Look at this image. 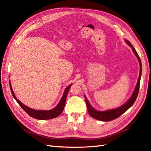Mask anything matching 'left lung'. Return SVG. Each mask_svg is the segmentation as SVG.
I'll list each match as a JSON object with an SVG mask.
<instances>
[{
    "instance_id": "obj_1",
    "label": "left lung",
    "mask_w": 151,
    "mask_h": 151,
    "mask_svg": "<svg viewBox=\"0 0 151 151\" xmlns=\"http://www.w3.org/2000/svg\"><path fill=\"white\" fill-rule=\"evenodd\" d=\"M126 42L132 48V50H133V52L135 53L136 57H137L138 60L139 61V63H140V74H139V77L138 79L137 83L135 89L134 90V92L129 101H128L125 104L122 105V106L118 108H116V109H109V110H107L105 111H98L95 110V109L91 106V104H89L88 100L87 99L86 97L84 96L88 113H89V115L91 116L94 118V119H96V120H98L100 121H104V122H109V121H111L113 120H115V119H116V118L121 116L122 114L124 113L127 110H128V109H129L132 106V105L134 104L137 98L139 88H140V77H141V74H142L141 60H140V58L137 52H136L135 49L134 48L133 46H132L131 43L128 40H126Z\"/></svg>"
}]
</instances>
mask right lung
<instances>
[{
    "mask_svg": "<svg viewBox=\"0 0 151 151\" xmlns=\"http://www.w3.org/2000/svg\"><path fill=\"white\" fill-rule=\"evenodd\" d=\"M9 86H10V89H11V91L12 93V95L13 98L16 99V101L17 102L18 104L20 105V106L22 109H23L27 113H28L30 116L36 118V119H38V120H49V119H52V118H54L58 116L63 111V109H64V107H65L67 96L68 92V91H69L72 84L68 86L65 89V90L64 91V93H63V96L60 100V101L59 102L57 106L55 108L51 109V110H48V111L35 110V109H33L31 108H29L28 106H25L24 104H22L21 102H20L15 96L14 93L13 91H12L10 82H9Z\"/></svg>",
    "mask_w": 151,
    "mask_h": 151,
    "instance_id": "obj_1",
    "label": "right lung"
}]
</instances>
